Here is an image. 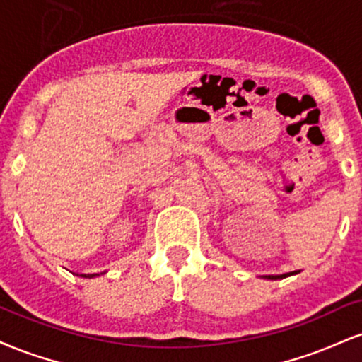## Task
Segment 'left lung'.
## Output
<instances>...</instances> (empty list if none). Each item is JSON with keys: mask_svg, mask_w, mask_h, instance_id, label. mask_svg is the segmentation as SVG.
Returning a JSON list of instances; mask_svg holds the SVG:
<instances>
[{"mask_svg": "<svg viewBox=\"0 0 362 362\" xmlns=\"http://www.w3.org/2000/svg\"><path fill=\"white\" fill-rule=\"evenodd\" d=\"M293 274H298V271H294V272H288V274H281V276H264V279L277 281V279H284V277H289V276H293Z\"/></svg>", "mask_w": 362, "mask_h": 362, "instance_id": "obj_1", "label": "left lung"}]
</instances>
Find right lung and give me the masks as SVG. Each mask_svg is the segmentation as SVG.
Wrapping results in <instances>:
<instances>
[{"label":"right lung","mask_w":362,"mask_h":362,"mask_svg":"<svg viewBox=\"0 0 362 362\" xmlns=\"http://www.w3.org/2000/svg\"><path fill=\"white\" fill-rule=\"evenodd\" d=\"M95 276H97V274H88V276H85V274H83L81 277H95Z\"/></svg>","instance_id":"obj_1"}]
</instances>
